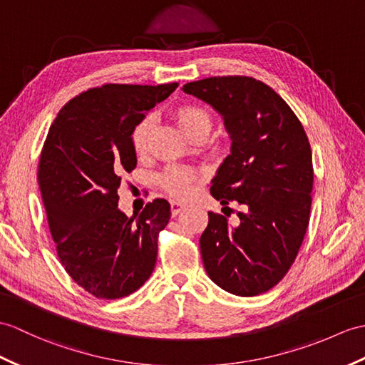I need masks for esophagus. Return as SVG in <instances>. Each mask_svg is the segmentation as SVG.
I'll return each mask as SVG.
<instances>
[{
	"mask_svg": "<svg viewBox=\"0 0 365 365\" xmlns=\"http://www.w3.org/2000/svg\"><path fill=\"white\" fill-rule=\"evenodd\" d=\"M182 210H185V205H183V203H180V202H175V200H173V202H171V213H173V216H177V215H179Z\"/></svg>",
	"mask_w": 365,
	"mask_h": 365,
	"instance_id": "1",
	"label": "esophagus"
}]
</instances>
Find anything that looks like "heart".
I'll return each mask as SVG.
<instances>
[{
  "mask_svg": "<svg viewBox=\"0 0 365 365\" xmlns=\"http://www.w3.org/2000/svg\"><path fill=\"white\" fill-rule=\"evenodd\" d=\"M173 118L177 125L186 137H194L196 133H208L211 129V116L205 108L194 104H183L173 110ZM152 121L149 116H144L143 120L133 127L130 140L133 150L140 154L144 150L148 143V137L150 132ZM197 180V173L188 168L182 166H171L168 168L162 175L158 177L160 186L175 199H185L190 196L192 183Z\"/></svg>",
  "mask_w": 365,
  "mask_h": 365,
  "instance_id": "heart-1",
  "label": "heart"
}]
</instances>
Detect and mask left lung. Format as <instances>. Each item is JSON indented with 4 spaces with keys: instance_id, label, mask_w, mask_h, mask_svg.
I'll return each mask as SVG.
<instances>
[{
    "instance_id": "left-lung-1",
    "label": "left lung",
    "mask_w": 365,
    "mask_h": 365,
    "mask_svg": "<svg viewBox=\"0 0 365 365\" xmlns=\"http://www.w3.org/2000/svg\"><path fill=\"white\" fill-rule=\"evenodd\" d=\"M182 90L222 116L232 149L210 192L224 207L242 205L238 225L208 211L199 241L203 266L224 291L253 297L287 274L307 233L314 182L308 137L291 107L261 81L217 76Z\"/></svg>"
}]
</instances>
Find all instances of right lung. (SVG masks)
I'll list each match as a JSON object with an SVG mask.
<instances>
[{"mask_svg":"<svg viewBox=\"0 0 365 365\" xmlns=\"http://www.w3.org/2000/svg\"><path fill=\"white\" fill-rule=\"evenodd\" d=\"M177 87L106 83L71 99L49 127L38 162L49 232L68 275L98 299L135 292L155 267L171 207L155 199L127 217L118 188L137 166L133 127Z\"/></svg>","mask_w":365,"mask_h":365,"instance_id":"obj_1","label":"right lung"}]
</instances>
